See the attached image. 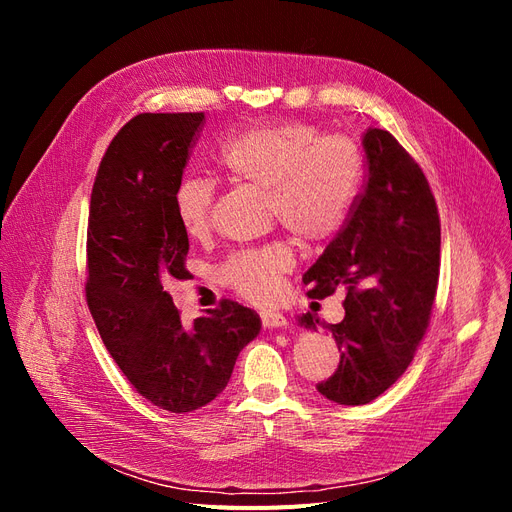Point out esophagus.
<instances>
[{
  "label": "esophagus",
  "mask_w": 512,
  "mask_h": 512,
  "mask_svg": "<svg viewBox=\"0 0 512 512\" xmlns=\"http://www.w3.org/2000/svg\"><path fill=\"white\" fill-rule=\"evenodd\" d=\"M260 318L267 329H284L288 324V318L280 312H262Z\"/></svg>",
  "instance_id": "esophagus-1"
}]
</instances>
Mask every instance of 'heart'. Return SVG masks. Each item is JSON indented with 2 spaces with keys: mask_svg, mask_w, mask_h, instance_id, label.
<instances>
[{
  "mask_svg": "<svg viewBox=\"0 0 512 512\" xmlns=\"http://www.w3.org/2000/svg\"><path fill=\"white\" fill-rule=\"evenodd\" d=\"M215 162L232 181L267 190L273 218L305 241L331 237L344 224L359 192L363 160L344 136H320L309 123H277L250 128L215 153ZM215 185L185 177L173 192L177 222L192 239L211 226ZM294 256L284 241L235 252L222 265V280L245 299L273 301Z\"/></svg>",
  "mask_w": 512,
  "mask_h": 512,
  "instance_id": "1",
  "label": "heart"
}]
</instances>
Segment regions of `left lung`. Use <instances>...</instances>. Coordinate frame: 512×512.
Masks as SVG:
<instances>
[{
	"instance_id": "1",
	"label": "left lung",
	"mask_w": 512,
	"mask_h": 512,
	"mask_svg": "<svg viewBox=\"0 0 512 512\" xmlns=\"http://www.w3.org/2000/svg\"><path fill=\"white\" fill-rule=\"evenodd\" d=\"M365 190L346 226L303 275L309 297L346 290V316L324 324L299 316L309 331L327 329L339 367L318 393L339 406H363L399 380L427 331L440 275L436 198L410 153L378 128L363 134Z\"/></svg>"
}]
</instances>
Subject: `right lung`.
Wrapping results in <instances>:
<instances>
[{
    "label": "right lung",
    "mask_w": 512,
    "mask_h": 512,
    "mask_svg": "<svg viewBox=\"0 0 512 512\" xmlns=\"http://www.w3.org/2000/svg\"><path fill=\"white\" fill-rule=\"evenodd\" d=\"M205 113H143L108 145L91 190L87 305L102 342L134 389L168 412L218 397L260 316L224 299L183 327L168 277L183 280L190 250L173 192Z\"/></svg>",
    "instance_id": "right-lung-1"
}]
</instances>
